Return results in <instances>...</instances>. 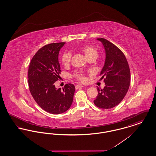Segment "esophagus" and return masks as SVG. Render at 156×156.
Listing matches in <instances>:
<instances>
[{
	"label": "esophagus",
	"instance_id": "esophagus-1",
	"mask_svg": "<svg viewBox=\"0 0 156 156\" xmlns=\"http://www.w3.org/2000/svg\"><path fill=\"white\" fill-rule=\"evenodd\" d=\"M83 87H84L83 85H77L75 86L76 89H80V88H83Z\"/></svg>",
	"mask_w": 156,
	"mask_h": 156
}]
</instances>
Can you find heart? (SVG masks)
Here are the masks:
<instances>
[{"label": "heart", "mask_w": 156, "mask_h": 156, "mask_svg": "<svg viewBox=\"0 0 156 156\" xmlns=\"http://www.w3.org/2000/svg\"><path fill=\"white\" fill-rule=\"evenodd\" d=\"M78 50L83 52L85 57L88 59L90 58L96 59L98 55L97 48L92 45L85 44L82 45L78 48ZM71 54L69 52H64L61 54V61L64 66L67 67L69 65L71 60ZM73 76L76 79L80 81H85L87 80L85 73L82 71L75 72Z\"/></svg>", "instance_id": "obj_1"}]
</instances>
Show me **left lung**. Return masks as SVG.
<instances>
[{
	"label": "left lung",
	"mask_w": 156,
	"mask_h": 156,
	"mask_svg": "<svg viewBox=\"0 0 156 156\" xmlns=\"http://www.w3.org/2000/svg\"><path fill=\"white\" fill-rule=\"evenodd\" d=\"M106 52L104 67L100 75L105 87L98 88V96L94 101L97 107L111 109L118 104L125 97L130 86V73L126 57L118 47L105 38H98Z\"/></svg>",
	"instance_id": "1"
}]
</instances>
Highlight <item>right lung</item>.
<instances>
[{
    "label": "right lung",
    "instance_id": "obj_1",
    "mask_svg": "<svg viewBox=\"0 0 156 156\" xmlns=\"http://www.w3.org/2000/svg\"><path fill=\"white\" fill-rule=\"evenodd\" d=\"M65 43H51L41 47L32 58L28 70L32 97L45 111L55 115L64 113L71 107L75 90L72 83L65 85L62 89L54 85L60 78L58 54Z\"/></svg>",
    "mask_w": 156,
    "mask_h": 156
}]
</instances>
